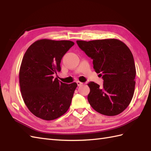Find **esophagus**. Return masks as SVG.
<instances>
[{
    "label": "esophagus",
    "mask_w": 151,
    "mask_h": 151,
    "mask_svg": "<svg viewBox=\"0 0 151 151\" xmlns=\"http://www.w3.org/2000/svg\"><path fill=\"white\" fill-rule=\"evenodd\" d=\"M76 84H77L78 86H81L82 85L83 83H82V82H79V81H77V82H76Z\"/></svg>",
    "instance_id": "34e87169"
}]
</instances>
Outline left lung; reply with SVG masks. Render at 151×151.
<instances>
[{
	"mask_svg": "<svg viewBox=\"0 0 151 151\" xmlns=\"http://www.w3.org/2000/svg\"><path fill=\"white\" fill-rule=\"evenodd\" d=\"M76 43L93 60V69L104 81L102 86L93 82L88 83L89 103L102 115L121 114L132 101L136 84V67L129 48L117 39Z\"/></svg>",
	"mask_w": 151,
	"mask_h": 151,
	"instance_id": "1",
	"label": "left lung"
}]
</instances>
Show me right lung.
<instances>
[{
	"mask_svg": "<svg viewBox=\"0 0 151 151\" xmlns=\"http://www.w3.org/2000/svg\"><path fill=\"white\" fill-rule=\"evenodd\" d=\"M71 41L37 40L28 47L19 70L22 97L32 113L44 120H54L68 110L75 82L67 84L54 79L60 71L62 57L74 45Z\"/></svg>",
	"mask_w": 151,
	"mask_h": 151,
	"instance_id": "add662e5",
	"label": "right lung"
}]
</instances>
